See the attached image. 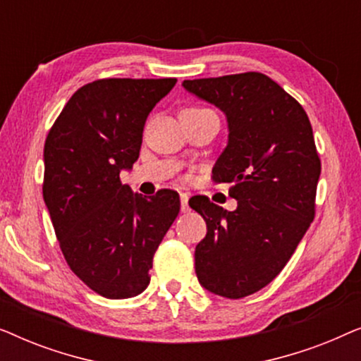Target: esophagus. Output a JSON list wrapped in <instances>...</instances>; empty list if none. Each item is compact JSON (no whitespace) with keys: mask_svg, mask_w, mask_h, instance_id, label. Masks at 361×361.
I'll list each match as a JSON object with an SVG mask.
<instances>
[{"mask_svg":"<svg viewBox=\"0 0 361 361\" xmlns=\"http://www.w3.org/2000/svg\"><path fill=\"white\" fill-rule=\"evenodd\" d=\"M180 210L189 212V195L185 192H180Z\"/></svg>","mask_w":361,"mask_h":361,"instance_id":"esophagus-1","label":"esophagus"}]
</instances>
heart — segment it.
Returning a JSON list of instances; mask_svg holds the SVG:
<instances>
[{
  "mask_svg": "<svg viewBox=\"0 0 361 361\" xmlns=\"http://www.w3.org/2000/svg\"><path fill=\"white\" fill-rule=\"evenodd\" d=\"M194 110H207V108H194Z\"/></svg>",
  "mask_w": 361,
  "mask_h": 361,
  "instance_id": "heart-1",
  "label": "heart"
}]
</instances>
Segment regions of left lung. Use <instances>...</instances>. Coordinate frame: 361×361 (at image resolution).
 I'll return each mask as SVG.
<instances>
[{
	"label": "left lung",
	"instance_id": "8db88e82",
	"mask_svg": "<svg viewBox=\"0 0 361 361\" xmlns=\"http://www.w3.org/2000/svg\"><path fill=\"white\" fill-rule=\"evenodd\" d=\"M228 120V145L214 167L238 200L228 212L200 195L190 205L204 216L195 246L199 283L221 298L258 293L278 276L315 216L320 157L300 103L259 72L184 80Z\"/></svg>",
	"mask_w": 361,
	"mask_h": 361
}]
</instances>
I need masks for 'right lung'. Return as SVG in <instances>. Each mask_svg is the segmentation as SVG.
<instances>
[{
	"instance_id": "obj_1",
	"label": "right lung",
	"mask_w": 361,
	"mask_h": 361,
	"mask_svg": "<svg viewBox=\"0 0 361 361\" xmlns=\"http://www.w3.org/2000/svg\"><path fill=\"white\" fill-rule=\"evenodd\" d=\"M177 78H102L73 93L44 145L46 202L62 255L108 299L141 294L180 200L133 194L120 172L140 157L146 118Z\"/></svg>"
}]
</instances>
